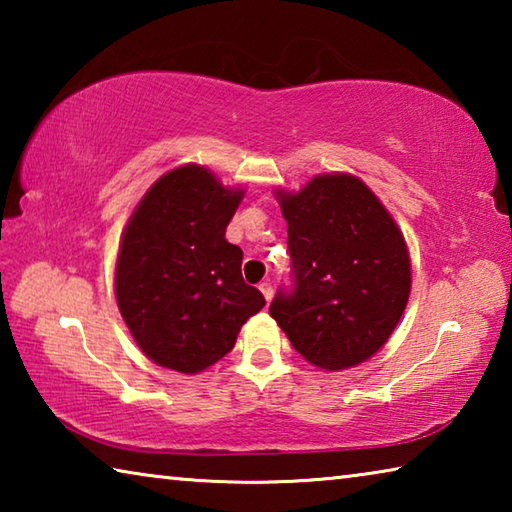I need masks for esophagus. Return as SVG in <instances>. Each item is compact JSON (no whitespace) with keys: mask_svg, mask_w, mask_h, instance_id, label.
I'll use <instances>...</instances> for the list:
<instances>
[{"mask_svg":"<svg viewBox=\"0 0 512 512\" xmlns=\"http://www.w3.org/2000/svg\"><path fill=\"white\" fill-rule=\"evenodd\" d=\"M259 291H262V296L266 298V302L273 298V287H271V284H268V282H262V284H259Z\"/></svg>","mask_w":512,"mask_h":512,"instance_id":"1","label":"esophagus"}]
</instances>
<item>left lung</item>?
Masks as SVG:
<instances>
[{"instance_id":"left-lung-1","label":"left lung","mask_w":512,"mask_h":512,"mask_svg":"<svg viewBox=\"0 0 512 512\" xmlns=\"http://www.w3.org/2000/svg\"><path fill=\"white\" fill-rule=\"evenodd\" d=\"M275 198L296 284L277 293L268 314L314 366H359L384 348L409 302L402 230L352 173H320L300 192L275 189Z\"/></svg>"}]
</instances>
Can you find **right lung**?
I'll use <instances>...</instances> for the list:
<instances>
[{
  "mask_svg": "<svg viewBox=\"0 0 512 512\" xmlns=\"http://www.w3.org/2000/svg\"><path fill=\"white\" fill-rule=\"evenodd\" d=\"M244 189L201 164L160 176L121 232L115 296L146 357L196 375L235 348L241 325L266 305L241 277V248L225 228Z\"/></svg>",
  "mask_w": 512,
  "mask_h": 512,
  "instance_id": "add662e5",
  "label": "right lung"
}]
</instances>
